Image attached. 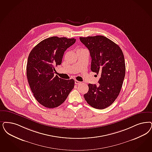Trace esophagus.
Returning a JSON list of instances; mask_svg holds the SVG:
<instances>
[{
  "label": "esophagus",
  "mask_w": 152,
  "mask_h": 152,
  "mask_svg": "<svg viewBox=\"0 0 152 152\" xmlns=\"http://www.w3.org/2000/svg\"><path fill=\"white\" fill-rule=\"evenodd\" d=\"M75 84H76V85H79V84H81V82L77 81V80H75Z\"/></svg>",
  "instance_id": "esophagus-1"
}]
</instances>
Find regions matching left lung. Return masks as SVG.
I'll return each mask as SVG.
<instances>
[{
	"instance_id": "left-lung-1",
	"label": "left lung",
	"mask_w": 152,
	"mask_h": 152,
	"mask_svg": "<svg viewBox=\"0 0 152 152\" xmlns=\"http://www.w3.org/2000/svg\"><path fill=\"white\" fill-rule=\"evenodd\" d=\"M89 49L91 58V70L99 76V84H88L84 95L92 107L103 110L109 107L120 94L125 76V63L120 47L106 37H80Z\"/></svg>"
}]
</instances>
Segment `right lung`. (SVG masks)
<instances>
[{
    "instance_id": "1",
    "label": "right lung",
    "mask_w": 152,
    "mask_h": 152,
    "mask_svg": "<svg viewBox=\"0 0 152 152\" xmlns=\"http://www.w3.org/2000/svg\"><path fill=\"white\" fill-rule=\"evenodd\" d=\"M76 39L50 37L43 40L30 53L27 63L28 84L37 101L48 108L62 104L74 88L73 79L54 76V67L62 63L64 53Z\"/></svg>"
}]
</instances>
